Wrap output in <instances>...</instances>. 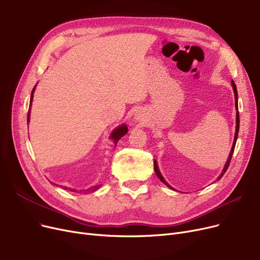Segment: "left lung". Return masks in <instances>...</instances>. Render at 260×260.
Masks as SVG:
<instances>
[{
  "label": "left lung",
  "instance_id": "1",
  "mask_svg": "<svg viewBox=\"0 0 260 260\" xmlns=\"http://www.w3.org/2000/svg\"><path fill=\"white\" fill-rule=\"evenodd\" d=\"M232 86H233V89H234V93H235V105H236V109L238 111V95H237V87H236V84L234 83V81H232ZM238 132H239V114H238V112H237V114H236V132H235V138H234V143H233V146H232V149H231V153H230V156H229V159H228V161H226V163H225V166H224V169H223V171H222V173H221V175L218 177V180H219L221 177L224 175V173L226 172V170H228V168H229V166H230V162H231V159H232V156H233V153H234V148H235V145H236V141H237V137H238ZM154 170H155V172H156V175L158 176V178L165 183V184H167L169 187H171L168 183H167V181L163 179V177H162V175H161V173L159 172V169H158V166H157V161L156 160H154ZM172 188V187H171Z\"/></svg>",
  "mask_w": 260,
  "mask_h": 260
}]
</instances>
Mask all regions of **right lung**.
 Here are the masks:
<instances>
[{
    "label": "right lung",
    "instance_id": "obj_1",
    "mask_svg": "<svg viewBox=\"0 0 260 260\" xmlns=\"http://www.w3.org/2000/svg\"><path fill=\"white\" fill-rule=\"evenodd\" d=\"M34 91H35V87H34V89H32V91H31V97H30V104H29V111H28V115H27V122L29 121V113H30V106H31V101H32V98H34ZM127 133V127H126V125H122V126H119L117 129H115L114 132H113V134L111 135V137L114 139V141H115V144H117V142L123 137V136H124L125 134ZM101 186V184H99V185H95V186H92V187H90V188H88L87 190H90V192H94L95 189H98L99 187ZM86 190V192H87ZM73 192H77L76 189H74Z\"/></svg>",
    "mask_w": 260,
    "mask_h": 260
}]
</instances>
